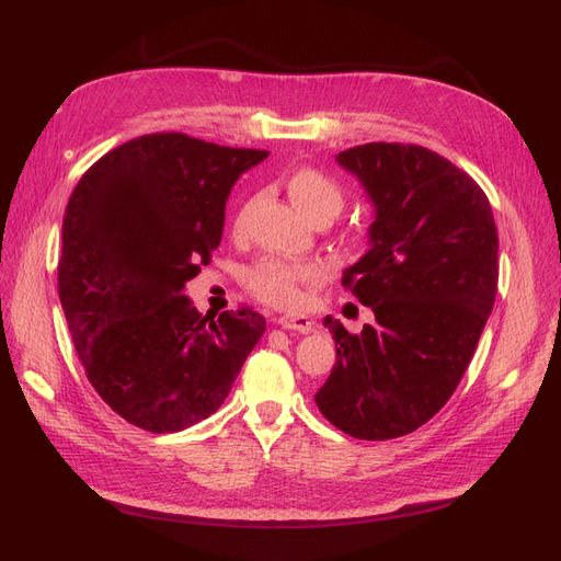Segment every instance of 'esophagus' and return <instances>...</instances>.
I'll list each match as a JSON object with an SVG mask.
<instances>
[{
	"label": "esophagus",
	"instance_id": "1",
	"mask_svg": "<svg viewBox=\"0 0 561 561\" xmlns=\"http://www.w3.org/2000/svg\"><path fill=\"white\" fill-rule=\"evenodd\" d=\"M278 325L285 330H297L301 334H309L313 330V320H309L307 316H280Z\"/></svg>",
	"mask_w": 561,
	"mask_h": 561
}]
</instances>
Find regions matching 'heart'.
<instances>
[{
	"mask_svg": "<svg viewBox=\"0 0 561 561\" xmlns=\"http://www.w3.org/2000/svg\"><path fill=\"white\" fill-rule=\"evenodd\" d=\"M287 194L297 208L316 219H332L344 208V190L332 175L320 168L301 165L287 175ZM243 231V215L236 219V233ZM322 271L311 262H290L280 257H264L252 264L245 274L250 293L276 309H297L304 301V287L318 283Z\"/></svg>",
	"mask_w": 561,
	"mask_h": 561,
	"instance_id": "heart-1",
	"label": "heart"
}]
</instances>
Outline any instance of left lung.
I'll return each mask as SVG.
<instances>
[{
	"label": "left lung",
	"instance_id": "8db88e82",
	"mask_svg": "<svg viewBox=\"0 0 561 561\" xmlns=\"http://www.w3.org/2000/svg\"><path fill=\"white\" fill-rule=\"evenodd\" d=\"M336 161L377 208L342 278L377 322H322L336 363L316 404L351 437L390 439L431 421L466 375L499 290V233L482 186L426 147L369 142Z\"/></svg>",
	"mask_w": 561,
	"mask_h": 561
}]
</instances>
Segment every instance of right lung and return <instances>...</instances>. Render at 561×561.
Instances as JSON below:
<instances>
[{"label": "right lung", "mask_w": 561, "mask_h": 561, "mask_svg": "<svg viewBox=\"0 0 561 561\" xmlns=\"http://www.w3.org/2000/svg\"><path fill=\"white\" fill-rule=\"evenodd\" d=\"M266 157L140 135L100 157L67 201V328L91 386L133 426L178 433L217 412L266 330L248 307L208 320L182 295L222 241L233 182Z\"/></svg>", "instance_id": "obj_1"}]
</instances>
